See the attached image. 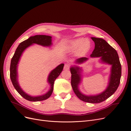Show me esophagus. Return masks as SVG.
<instances>
[{
	"label": "esophagus",
	"mask_w": 131,
	"mask_h": 131,
	"mask_svg": "<svg viewBox=\"0 0 131 131\" xmlns=\"http://www.w3.org/2000/svg\"><path fill=\"white\" fill-rule=\"evenodd\" d=\"M70 65H68V64H66L64 65V70H68L70 69Z\"/></svg>",
	"instance_id": "obj_1"
}]
</instances>
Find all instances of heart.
<instances>
[{"label": "heart", "instance_id": "b5f03b06", "mask_svg": "<svg viewBox=\"0 0 131 131\" xmlns=\"http://www.w3.org/2000/svg\"><path fill=\"white\" fill-rule=\"evenodd\" d=\"M91 47L90 41L88 39L82 38L71 40L67 46L69 51L75 52L77 51L78 53L82 54L85 53L90 49Z\"/></svg>", "mask_w": 131, "mask_h": 131}]
</instances>
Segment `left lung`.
I'll return each mask as SVG.
<instances>
[{
  "mask_svg": "<svg viewBox=\"0 0 131 131\" xmlns=\"http://www.w3.org/2000/svg\"><path fill=\"white\" fill-rule=\"evenodd\" d=\"M94 42L95 47L91 57H100L102 62L112 65L111 74L110 76L108 86L106 90L101 93L95 95H85L82 94L79 90V84L81 81V69L77 66L70 68L71 73V85L73 90L77 97L81 100L86 102L97 104L105 101L112 95L117 89L122 75V67L119 57L116 50L110 46L103 39L92 37ZM86 57L78 59L77 63H83L88 60Z\"/></svg>",
  "mask_w": 131,
  "mask_h": 131,
  "instance_id": "obj_1",
  "label": "left lung"
}]
</instances>
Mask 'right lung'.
<instances>
[{
	"label": "right lung",
	"instance_id": "1",
	"mask_svg": "<svg viewBox=\"0 0 131 131\" xmlns=\"http://www.w3.org/2000/svg\"><path fill=\"white\" fill-rule=\"evenodd\" d=\"M33 43H36L43 46H50L51 43V37L46 35H36L30 37L29 39L23 41L17 47V49L13 56L10 66V78L16 90L18 93L27 100L30 101H39L45 100L49 98L51 95L53 89L54 82L58 77L63 70L64 64H61L53 70L49 74L48 78V82L50 85L49 91L45 94L37 96V97H32L24 92L22 89L20 88L17 81V67L20 56L24 51V50L28 47Z\"/></svg>",
	"mask_w": 131,
	"mask_h": 131
}]
</instances>
